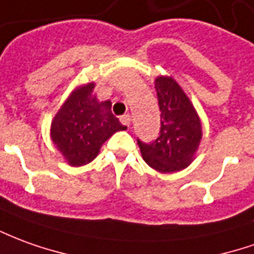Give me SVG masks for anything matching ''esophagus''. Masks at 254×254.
Instances as JSON below:
<instances>
[{
  "mask_svg": "<svg viewBox=\"0 0 254 254\" xmlns=\"http://www.w3.org/2000/svg\"><path fill=\"white\" fill-rule=\"evenodd\" d=\"M120 122H122V124H123V126H127V127H128L131 123L130 115H123V116L120 117Z\"/></svg>",
  "mask_w": 254,
  "mask_h": 254,
  "instance_id": "1",
  "label": "esophagus"
}]
</instances>
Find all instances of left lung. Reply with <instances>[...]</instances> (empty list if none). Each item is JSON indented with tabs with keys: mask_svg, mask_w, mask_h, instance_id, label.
<instances>
[{
	"mask_svg": "<svg viewBox=\"0 0 254 254\" xmlns=\"http://www.w3.org/2000/svg\"><path fill=\"white\" fill-rule=\"evenodd\" d=\"M159 109V137L145 144L138 141L146 164L160 173H176L188 167L202 139V123L193 105L173 77L155 80Z\"/></svg>",
	"mask_w": 254,
	"mask_h": 254,
	"instance_id": "8db88e82",
	"label": "left lung"
}]
</instances>
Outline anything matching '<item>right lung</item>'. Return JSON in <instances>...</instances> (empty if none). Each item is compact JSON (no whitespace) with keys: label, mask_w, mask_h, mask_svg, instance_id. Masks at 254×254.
Returning <instances> with one entry per match:
<instances>
[{"label":"right lung","mask_w":254,"mask_h":254,"mask_svg":"<svg viewBox=\"0 0 254 254\" xmlns=\"http://www.w3.org/2000/svg\"><path fill=\"white\" fill-rule=\"evenodd\" d=\"M95 84L77 87L51 123V139L66 162L78 167L92 162L105 141L127 127L112 113V102H99Z\"/></svg>","instance_id":"obj_1"}]
</instances>
